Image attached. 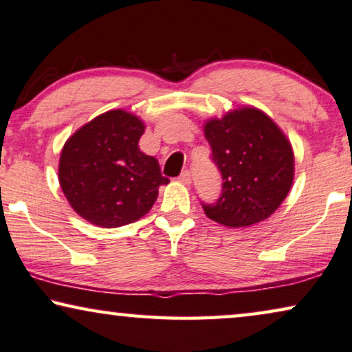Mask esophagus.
<instances>
[{"label": "esophagus", "mask_w": 352, "mask_h": 352, "mask_svg": "<svg viewBox=\"0 0 352 352\" xmlns=\"http://www.w3.org/2000/svg\"><path fill=\"white\" fill-rule=\"evenodd\" d=\"M179 181L184 182V184H190V173L189 171H182L179 175Z\"/></svg>", "instance_id": "1"}]
</instances>
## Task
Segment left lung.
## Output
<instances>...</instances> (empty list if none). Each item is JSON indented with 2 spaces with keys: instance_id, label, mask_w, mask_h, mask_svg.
Returning <instances> with one entry per match:
<instances>
[{
  "instance_id": "1",
  "label": "left lung",
  "mask_w": 352,
  "mask_h": 352,
  "mask_svg": "<svg viewBox=\"0 0 352 352\" xmlns=\"http://www.w3.org/2000/svg\"><path fill=\"white\" fill-rule=\"evenodd\" d=\"M205 138L223 177L219 199L201 204L205 214L229 228H245L276 211L293 182V152L276 123L253 107L210 120Z\"/></svg>"
}]
</instances>
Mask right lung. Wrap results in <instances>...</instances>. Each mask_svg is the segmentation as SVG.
Here are the masks:
<instances>
[{"label": "right lung", "mask_w": 352, "mask_h": 352, "mask_svg": "<svg viewBox=\"0 0 352 352\" xmlns=\"http://www.w3.org/2000/svg\"><path fill=\"white\" fill-rule=\"evenodd\" d=\"M144 124L124 110H110L65 142L59 162L62 190L76 213L100 228H120L142 218L158 197L157 158L139 151Z\"/></svg>", "instance_id": "obj_1"}]
</instances>
